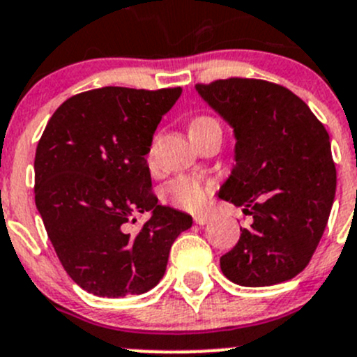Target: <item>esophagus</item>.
Listing matches in <instances>:
<instances>
[{"instance_id": "obj_1", "label": "esophagus", "mask_w": 357, "mask_h": 357, "mask_svg": "<svg viewBox=\"0 0 357 357\" xmlns=\"http://www.w3.org/2000/svg\"><path fill=\"white\" fill-rule=\"evenodd\" d=\"M209 220L211 218L207 216V214H197V216L193 218V221H195L197 225H206V223H209Z\"/></svg>"}]
</instances>
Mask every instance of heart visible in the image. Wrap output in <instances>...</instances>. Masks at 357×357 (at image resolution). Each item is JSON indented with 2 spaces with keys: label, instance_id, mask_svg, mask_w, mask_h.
<instances>
[{
  "label": "heart",
  "instance_id": "1",
  "mask_svg": "<svg viewBox=\"0 0 357 357\" xmlns=\"http://www.w3.org/2000/svg\"><path fill=\"white\" fill-rule=\"evenodd\" d=\"M216 122L209 116H199L192 122L190 130L199 129V127L209 126ZM214 181L213 179L197 178V176H179L174 181H171L165 188V197L174 206L183 207L186 211H200L207 204V199L213 193Z\"/></svg>",
  "mask_w": 357,
  "mask_h": 357
}]
</instances>
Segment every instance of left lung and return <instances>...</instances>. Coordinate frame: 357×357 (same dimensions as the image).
I'll list each match as a JSON object with an SVG mask.
<instances>
[{"label":"left lung","instance_id":"8db88e82","mask_svg":"<svg viewBox=\"0 0 357 357\" xmlns=\"http://www.w3.org/2000/svg\"><path fill=\"white\" fill-rule=\"evenodd\" d=\"M195 89L234 129L235 165L218 195L252 218L220 258L221 272L248 288L289 281L309 265L333 206L330 136L278 83L228 78Z\"/></svg>","mask_w":357,"mask_h":357}]
</instances>
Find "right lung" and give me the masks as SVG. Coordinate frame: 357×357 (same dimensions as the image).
Masks as SVG:
<instances>
[{
	"label": "right lung",
	"mask_w": 357,
	"mask_h": 357,
	"mask_svg": "<svg viewBox=\"0 0 357 357\" xmlns=\"http://www.w3.org/2000/svg\"><path fill=\"white\" fill-rule=\"evenodd\" d=\"M181 86H102L62 102L34 157V200L64 271L96 296L141 295L160 282L192 216L160 206L146 155ZM151 212L137 234V213Z\"/></svg>",
	"instance_id": "right-lung-1"
}]
</instances>
